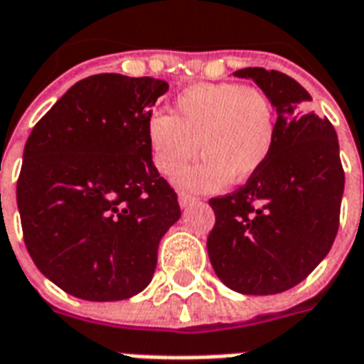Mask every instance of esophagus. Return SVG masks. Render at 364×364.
<instances>
[{
	"label": "esophagus",
	"mask_w": 364,
	"mask_h": 364,
	"mask_svg": "<svg viewBox=\"0 0 364 364\" xmlns=\"http://www.w3.org/2000/svg\"><path fill=\"white\" fill-rule=\"evenodd\" d=\"M197 199L193 196H188V193H180L178 196V205L182 208H186V207H190V205H193V203H196Z\"/></svg>",
	"instance_id": "1"
}]
</instances>
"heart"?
Instances as JSON below:
<instances>
[{
	"instance_id": "heart-1",
	"label": "heart",
	"mask_w": 364,
	"mask_h": 364,
	"mask_svg": "<svg viewBox=\"0 0 364 364\" xmlns=\"http://www.w3.org/2000/svg\"><path fill=\"white\" fill-rule=\"evenodd\" d=\"M146 138L151 161L165 176L178 173L199 148L201 161L176 182L193 191H214L230 180H249L266 163L275 142V115L260 89L199 83L180 92L173 115H150Z\"/></svg>"
}]
</instances>
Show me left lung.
I'll return each mask as SVG.
<instances>
[{
  "instance_id": "8db88e82",
  "label": "left lung",
  "mask_w": 364,
  "mask_h": 364,
  "mask_svg": "<svg viewBox=\"0 0 364 364\" xmlns=\"http://www.w3.org/2000/svg\"><path fill=\"white\" fill-rule=\"evenodd\" d=\"M277 114L266 163L243 188L210 199L216 224L207 239L214 273L239 294L296 287L328 255L340 222L343 168L334 127L308 112L311 97L277 70L245 68Z\"/></svg>"
}]
</instances>
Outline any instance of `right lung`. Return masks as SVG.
Segmentation results:
<instances>
[{"mask_svg":"<svg viewBox=\"0 0 364 364\" xmlns=\"http://www.w3.org/2000/svg\"><path fill=\"white\" fill-rule=\"evenodd\" d=\"M168 83L98 74L77 81L28 136L16 184L24 243L64 292L115 302L142 292L180 218L151 161L146 123Z\"/></svg>","mask_w":364,"mask_h":364,"instance_id":"add662e5","label":"right lung"}]
</instances>
